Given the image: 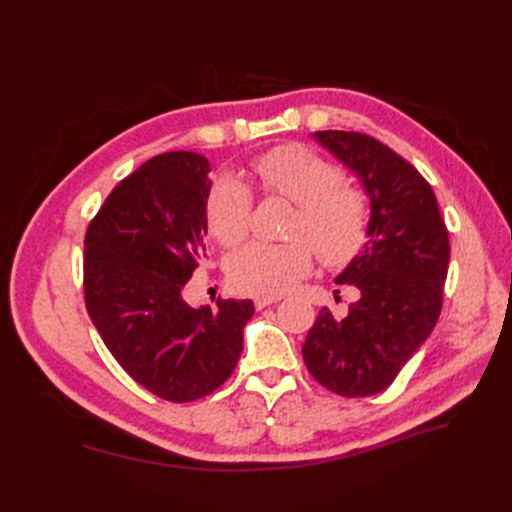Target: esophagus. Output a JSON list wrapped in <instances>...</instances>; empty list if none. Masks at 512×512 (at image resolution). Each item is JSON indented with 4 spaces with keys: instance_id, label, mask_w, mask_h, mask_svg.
<instances>
[{
    "instance_id": "esophagus-1",
    "label": "esophagus",
    "mask_w": 512,
    "mask_h": 512,
    "mask_svg": "<svg viewBox=\"0 0 512 512\" xmlns=\"http://www.w3.org/2000/svg\"><path fill=\"white\" fill-rule=\"evenodd\" d=\"M277 301H280V297H258V299L254 301V305H256V309H265V307H269V305H275Z\"/></svg>"
}]
</instances>
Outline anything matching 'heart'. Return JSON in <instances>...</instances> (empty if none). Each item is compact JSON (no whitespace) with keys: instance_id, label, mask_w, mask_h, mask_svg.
<instances>
[{"instance_id":"b5f03b06","label":"heart","mask_w":512,"mask_h":512,"mask_svg":"<svg viewBox=\"0 0 512 512\" xmlns=\"http://www.w3.org/2000/svg\"><path fill=\"white\" fill-rule=\"evenodd\" d=\"M267 196L294 205L286 243H252L230 260V282L245 294L280 297L312 267H344L356 258L371 228V205L363 190L348 183L346 170L303 145H284L252 162ZM254 198L247 185L224 175L211 185L205 220L211 237L226 250L250 232Z\"/></svg>"}]
</instances>
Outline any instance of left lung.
Returning a JSON list of instances; mask_svg holds the SVG:
<instances>
[{
	"label": "left lung",
	"instance_id": "1",
	"mask_svg": "<svg viewBox=\"0 0 512 512\" xmlns=\"http://www.w3.org/2000/svg\"><path fill=\"white\" fill-rule=\"evenodd\" d=\"M316 138L365 183L371 228L363 252L335 280L356 288L359 299L342 318L322 307L301 352L324 389L369 397L389 389L436 327L448 230L431 185L393 149L359 132L324 130Z\"/></svg>",
	"mask_w": 512,
	"mask_h": 512
}]
</instances>
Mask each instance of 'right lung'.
I'll return each mask as SVG.
<instances>
[{
    "label": "right lung",
    "mask_w": 512,
    "mask_h": 512,
    "mask_svg": "<svg viewBox=\"0 0 512 512\" xmlns=\"http://www.w3.org/2000/svg\"><path fill=\"white\" fill-rule=\"evenodd\" d=\"M209 162L168 151L121 179L85 232L91 322L126 374L160 399L188 404L230 378L254 303L190 307L183 288L203 265Z\"/></svg>",
    "instance_id": "add662e5"
}]
</instances>
